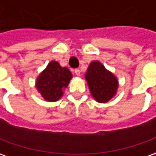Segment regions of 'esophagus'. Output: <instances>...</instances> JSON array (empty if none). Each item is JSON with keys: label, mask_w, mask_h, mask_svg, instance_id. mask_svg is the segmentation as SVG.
Masks as SVG:
<instances>
[{"label": "esophagus", "mask_w": 156, "mask_h": 156, "mask_svg": "<svg viewBox=\"0 0 156 156\" xmlns=\"http://www.w3.org/2000/svg\"><path fill=\"white\" fill-rule=\"evenodd\" d=\"M74 73H75V74H76L77 76H80V70H79V69H75V70H74Z\"/></svg>", "instance_id": "34e87169"}]
</instances>
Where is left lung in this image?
<instances>
[{"instance_id":"8db88e82","label":"left lung","mask_w":156,"mask_h":156,"mask_svg":"<svg viewBox=\"0 0 156 156\" xmlns=\"http://www.w3.org/2000/svg\"><path fill=\"white\" fill-rule=\"evenodd\" d=\"M90 93L99 103H106L114 97L118 87L115 77L98 61L90 63L85 74Z\"/></svg>"}]
</instances>
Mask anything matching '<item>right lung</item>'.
I'll return each instance as SVG.
<instances>
[{"label": "right lung", "mask_w": 156, "mask_h": 156, "mask_svg": "<svg viewBox=\"0 0 156 156\" xmlns=\"http://www.w3.org/2000/svg\"><path fill=\"white\" fill-rule=\"evenodd\" d=\"M72 77L68 68L61 67L58 62L51 61L38 78L36 87L45 99L54 102L61 98L63 88L67 87Z\"/></svg>", "instance_id": "1"}]
</instances>
